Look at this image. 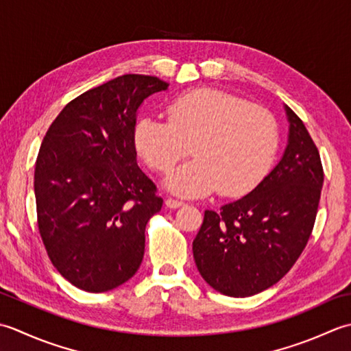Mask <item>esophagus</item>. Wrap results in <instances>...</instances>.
Masks as SVG:
<instances>
[{"label": "esophagus", "mask_w": 351, "mask_h": 351, "mask_svg": "<svg viewBox=\"0 0 351 351\" xmlns=\"http://www.w3.org/2000/svg\"><path fill=\"white\" fill-rule=\"evenodd\" d=\"M165 204H167V207H169V209H178V207L184 206L183 202H178V199H174V198H167Z\"/></svg>", "instance_id": "obj_1"}]
</instances>
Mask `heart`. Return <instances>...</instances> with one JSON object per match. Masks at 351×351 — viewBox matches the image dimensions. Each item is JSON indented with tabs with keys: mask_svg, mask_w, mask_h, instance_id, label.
<instances>
[{
	"mask_svg": "<svg viewBox=\"0 0 351 351\" xmlns=\"http://www.w3.org/2000/svg\"><path fill=\"white\" fill-rule=\"evenodd\" d=\"M168 121L144 117L133 130L136 152L157 173H168L189 153L167 186L182 197L218 189L228 197L256 188L273 163L278 145L276 118L261 106L226 90H191L167 106Z\"/></svg>",
	"mask_w": 351,
	"mask_h": 351,
	"instance_id": "b5f03b06",
	"label": "heart"
}]
</instances>
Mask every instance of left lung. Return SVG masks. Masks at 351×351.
Here are the masks:
<instances>
[{"mask_svg":"<svg viewBox=\"0 0 351 351\" xmlns=\"http://www.w3.org/2000/svg\"><path fill=\"white\" fill-rule=\"evenodd\" d=\"M288 145L256 186L219 210H206L194 242L195 265L213 289L250 297L276 285L304 250L315 224L324 173L309 132L291 107Z\"/></svg>","mask_w":351,"mask_h":351,"instance_id":"8db88e82","label":"left lung"}]
</instances>
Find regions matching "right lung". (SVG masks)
<instances>
[{
	"label": "right lung",
	"mask_w": 351,
	"mask_h": 351,
	"mask_svg": "<svg viewBox=\"0 0 351 351\" xmlns=\"http://www.w3.org/2000/svg\"><path fill=\"white\" fill-rule=\"evenodd\" d=\"M168 86L152 75L113 78L63 107L42 141L39 233L56 269L83 291L118 288L144 259L145 227L163 199L138 167L133 130L144 99Z\"/></svg>",
	"instance_id": "right-lung-1"
}]
</instances>
